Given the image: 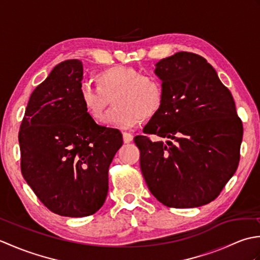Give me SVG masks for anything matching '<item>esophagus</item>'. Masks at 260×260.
Here are the masks:
<instances>
[{"mask_svg": "<svg viewBox=\"0 0 260 260\" xmlns=\"http://www.w3.org/2000/svg\"><path fill=\"white\" fill-rule=\"evenodd\" d=\"M123 141H124V143H131L132 141H133V135H132L131 133H126V132H124Z\"/></svg>", "mask_w": 260, "mask_h": 260, "instance_id": "esophagus-1", "label": "esophagus"}]
</instances>
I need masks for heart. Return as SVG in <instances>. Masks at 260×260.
Segmentation results:
<instances>
[{
	"mask_svg": "<svg viewBox=\"0 0 260 260\" xmlns=\"http://www.w3.org/2000/svg\"><path fill=\"white\" fill-rule=\"evenodd\" d=\"M96 88L87 84L79 88V99L93 120H101L110 103L113 108L104 123L119 129L135 126L140 120L155 117L164 103V85L157 76L140 74L126 66H114L93 77Z\"/></svg>",
	"mask_w": 260,
	"mask_h": 260,
	"instance_id": "1",
	"label": "heart"
}]
</instances>
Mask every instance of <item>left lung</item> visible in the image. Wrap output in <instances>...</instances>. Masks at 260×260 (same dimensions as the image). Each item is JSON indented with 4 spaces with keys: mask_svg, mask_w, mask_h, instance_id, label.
I'll use <instances>...</instances> for the list:
<instances>
[{
    "mask_svg": "<svg viewBox=\"0 0 260 260\" xmlns=\"http://www.w3.org/2000/svg\"><path fill=\"white\" fill-rule=\"evenodd\" d=\"M164 85L161 110L135 136L142 174L152 194L170 208L213 201L236 172L242 123L230 90L203 57L176 52L156 63Z\"/></svg>",
    "mask_w": 260,
    "mask_h": 260,
    "instance_id": "left-lung-1",
    "label": "left lung"
}]
</instances>
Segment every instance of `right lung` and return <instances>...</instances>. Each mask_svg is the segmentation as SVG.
I'll use <instances>...</instances> for the list:
<instances>
[{
  "mask_svg": "<svg viewBox=\"0 0 260 260\" xmlns=\"http://www.w3.org/2000/svg\"><path fill=\"white\" fill-rule=\"evenodd\" d=\"M82 62H60L31 93L19 132L21 172L45 206L80 218L103 207L108 169L123 145L118 129L101 126L79 99Z\"/></svg>",
  "mask_w": 260,
  "mask_h": 260,
  "instance_id": "add662e5",
  "label": "right lung"
}]
</instances>
